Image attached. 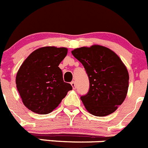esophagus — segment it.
<instances>
[{"label": "esophagus", "mask_w": 148, "mask_h": 148, "mask_svg": "<svg viewBox=\"0 0 148 148\" xmlns=\"http://www.w3.org/2000/svg\"><path fill=\"white\" fill-rule=\"evenodd\" d=\"M71 85H72V87H73V89H75V87H76V85H75V82H71Z\"/></svg>", "instance_id": "obj_1"}]
</instances>
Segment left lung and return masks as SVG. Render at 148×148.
<instances>
[{"label": "left lung", "instance_id": "1", "mask_svg": "<svg viewBox=\"0 0 148 148\" xmlns=\"http://www.w3.org/2000/svg\"><path fill=\"white\" fill-rule=\"evenodd\" d=\"M72 54L88 75L89 91L81 99L89 113L104 117L117 110L127 97L129 73L115 52L99 45L74 49Z\"/></svg>", "mask_w": 148, "mask_h": 148}]
</instances>
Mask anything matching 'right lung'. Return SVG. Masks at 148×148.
Returning <instances> with one entry per match:
<instances>
[{
	"mask_svg": "<svg viewBox=\"0 0 148 148\" xmlns=\"http://www.w3.org/2000/svg\"><path fill=\"white\" fill-rule=\"evenodd\" d=\"M66 48L45 46L36 49L18 70L16 84L22 102L33 112L46 114L58 106L71 84L64 82L58 67L67 55Z\"/></svg>",
	"mask_w": 148,
	"mask_h": 148,
	"instance_id": "add662e5",
	"label": "right lung"
}]
</instances>
